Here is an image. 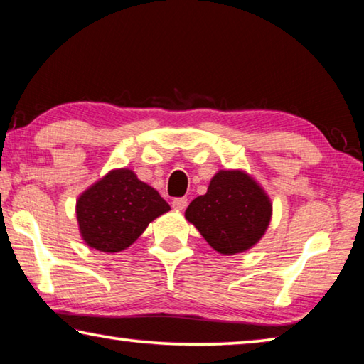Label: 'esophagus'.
<instances>
[{
  "mask_svg": "<svg viewBox=\"0 0 364 364\" xmlns=\"http://www.w3.org/2000/svg\"><path fill=\"white\" fill-rule=\"evenodd\" d=\"M186 205H188L186 197H176V199L171 200V207H173L175 210H184Z\"/></svg>",
  "mask_w": 364,
  "mask_h": 364,
  "instance_id": "esophagus-1",
  "label": "esophagus"
}]
</instances>
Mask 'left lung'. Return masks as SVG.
Returning a JSON list of instances; mask_svg holds the SVG:
<instances>
[{"label":"left lung","mask_w":364,"mask_h":364,"mask_svg":"<svg viewBox=\"0 0 364 364\" xmlns=\"http://www.w3.org/2000/svg\"><path fill=\"white\" fill-rule=\"evenodd\" d=\"M184 217L215 250L234 255L260 241L271 220V200L245 171L220 170Z\"/></svg>","instance_id":"left-lung-1"}]
</instances>
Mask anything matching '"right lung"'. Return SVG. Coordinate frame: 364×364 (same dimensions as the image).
Returning a JSON list of instances; mask_svg holds the SVG:
<instances>
[{"instance_id": "1", "label": "right lung", "mask_w": 364, "mask_h": 364, "mask_svg": "<svg viewBox=\"0 0 364 364\" xmlns=\"http://www.w3.org/2000/svg\"><path fill=\"white\" fill-rule=\"evenodd\" d=\"M170 205L156 189L128 168L112 170L77 200V220L83 241L96 250H125Z\"/></svg>"}]
</instances>
